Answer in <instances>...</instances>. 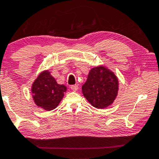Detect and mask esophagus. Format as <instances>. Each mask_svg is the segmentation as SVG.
Segmentation results:
<instances>
[{
	"instance_id": "obj_1",
	"label": "esophagus",
	"mask_w": 159,
	"mask_h": 159,
	"mask_svg": "<svg viewBox=\"0 0 159 159\" xmlns=\"http://www.w3.org/2000/svg\"><path fill=\"white\" fill-rule=\"evenodd\" d=\"M70 88H71V89L73 90V92H76L78 90V85H72L70 86Z\"/></svg>"
}]
</instances>
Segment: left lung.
<instances>
[{
    "instance_id": "obj_1",
    "label": "left lung",
    "mask_w": 159,
    "mask_h": 159,
    "mask_svg": "<svg viewBox=\"0 0 159 159\" xmlns=\"http://www.w3.org/2000/svg\"><path fill=\"white\" fill-rule=\"evenodd\" d=\"M119 91L116 75L104 65L92 67L82 86V93L94 108L103 109L111 105Z\"/></svg>"
}]
</instances>
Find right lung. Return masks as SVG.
Segmentation results:
<instances>
[{"instance_id": "add662e5", "label": "right lung", "mask_w": 159, "mask_h": 159, "mask_svg": "<svg viewBox=\"0 0 159 159\" xmlns=\"http://www.w3.org/2000/svg\"><path fill=\"white\" fill-rule=\"evenodd\" d=\"M67 90V86L58 84L48 70H43L38 75L31 88L34 103L48 111L59 106Z\"/></svg>"}]
</instances>
